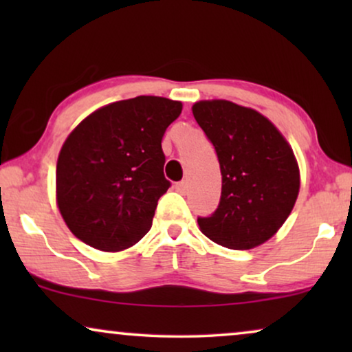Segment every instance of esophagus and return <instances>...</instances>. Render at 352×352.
Returning <instances> with one entry per match:
<instances>
[{
  "instance_id": "34e87169",
  "label": "esophagus",
  "mask_w": 352,
  "mask_h": 352,
  "mask_svg": "<svg viewBox=\"0 0 352 352\" xmlns=\"http://www.w3.org/2000/svg\"><path fill=\"white\" fill-rule=\"evenodd\" d=\"M175 189H176V192H179V194H182L184 195L186 192H187V189H189V184H187L186 181H181V182H176L175 184Z\"/></svg>"
}]
</instances>
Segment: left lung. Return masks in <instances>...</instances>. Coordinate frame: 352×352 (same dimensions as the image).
<instances>
[{"label":"left lung","instance_id":"obj_1","mask_svg":"<svg viewBox=\"0 0 352 352\" xmlns=\"http://www.w3.org/2000/svg\"><path fill=\"white\" fill-rule=\"evenodd\" d=\"M192 113L216 148L223 176L218 210L200 230L232 250H252L277 234L300 192L293 148L258 110L224 99L199 100Z\"/></svg>","mask_w":352,"mask_h":352}]
</instances>
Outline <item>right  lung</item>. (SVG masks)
<instances>
[{
  "instance_id": "add662e5",
  "label": "right lung",
  "mask_w": 352,
  "mask_h": 352,
  "mask_svg": "<svg viewBox=\"0 0 352 352\" xmlns=\"http://www.w3.org/2000/svg\"><path fill=\"white\" fill-rule=\"evenodd\" d=\"M181 110L179 100L138 96L94 110L67 136L56 204L76 239L100 252H123L148 232L170 187L162 138Z\"/></svg>"
}]
</instances>
